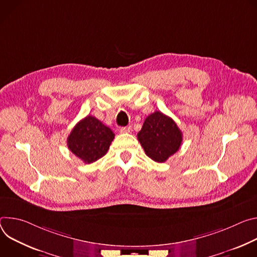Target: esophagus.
I'll use <instances>...</instances> for the list:
<instances>
[{"label": "esophagus", "instance_id": "34e87169", "mask_svg": "<svg viewBox=\"0 0 257 257\" xmlns=\"http://www.w3.org/2000/svg\"><path fill=\"white\" fill-rule=\"evenodd\" d=\"M132 132V126H124L120 128V133L121 134H128Z\"/></svg>", "mask_w": 257, "mask_h": 257}]
</instances>
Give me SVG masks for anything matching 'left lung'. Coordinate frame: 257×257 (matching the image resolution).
I'll list each match as a JSON object with an SVG mask.
<instances>
[{
	"label": "left lung",
	"mask_w": 257,
	"mask_h": 257,
	"mask_svg": "<svg viewBox=\"0 0 257 257\" xmlns=\"http://www.w3.org/2000/svg\"><path fill=\"white\" fill-rule=\"evenodd\" d=\"M138 140L146 155L161 163L180 149L183 134L172 118L160 111H155L145 119L138 134Z\"/></svg>",
	"instance_id": "1"
}]
</instances>
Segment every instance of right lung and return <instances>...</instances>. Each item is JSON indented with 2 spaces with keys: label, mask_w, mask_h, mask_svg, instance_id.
<instances>
[{
  "label": "right lung",
  "mask_w": 257,
  "mask_h": 257,
  "mask_svg": "<svg viewBox=\"0 0 257 257\" xmlns=\"http://www.w3.org/2000/svg\"><path fill=\"white\" fill-rule=\"evenodd\" d=\"M114 136L99 119L88 115L72 128L67 138V146L84 163H92L107 153Z\"/></svg>",
  "instance_id": "1"
}]
</instances>
